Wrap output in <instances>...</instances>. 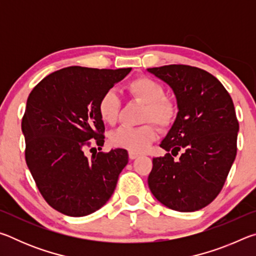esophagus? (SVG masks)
<instances>
[{"instance_id": "1", "label": "esophagus", "mask_w": 256, "mask_h": 256, "mask_svg": "<svg viewBox=\"0 0 256 256\" xmlns=\"http://www.w3.org/2000/svg\"><path fill=\"white\" fill-rule=\"evenodd\" d=\"M138 154H136V152H131V151H130L128 152V158L131 159V160H133V159H136V158H138Z\"/></svg>"}]
</instances>
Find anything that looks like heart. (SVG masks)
Masks as SVG:
<instances>
[{"label":"heart","instance_id":"1","mask_svg":"<svg viewBox=\"0 0 256 256\" xmlns=\"http://www.w3.org/2000/svg\"><path fill=\"white\" fill-rule=\"evenodd\" d=\"M132 96L144 102L146 108L142 112V122H151L162 128H167L176 116V107L164 98V86L148 76H140L128 84ZM120 98L114 90H107L98 102V112L107 124H114L118 118ZM158 136L157 128L151 123L138 128L120 126L110 134V141L116 148H122L131 152H142Z\"/></svg>","mask_w":256,"mask_h":256}]
</instances>
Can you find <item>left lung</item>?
I'll return each mask as SVG.
<instances>
[{
  "label": "left lung",
  "mask_w": 256,
  "mask_h": 256,
  "mask_svg": "<svg viewBox=\"0 0 256 256\" xmlns=\"http://www.w3.org/2000/svg\"><path fill=\"white\" fill-rule=\"evenodd\" d=\"M146 71L170 86L178 108L160 144L167 154L152 159L149 188L172 210H200L220 193L236 157L240 125L232 99L202 68L172 64Z\"/></svg>",
  "instance_id": "left-lung-1"
}]
</instances>
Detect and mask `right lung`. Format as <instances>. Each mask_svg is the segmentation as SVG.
Listing matches in <instances>:
<instances>
[{
    "label": "right lung",
    "mask_w": 256,
    "mask_h": 256,
    "mask_svg": "<svg viewBox=\"0 0 256 256\" xmlns=\"http://www.w3.org/2000/svg\"><path fill=\"white\" fill-rule=\"evenodd\" d=\"M132 68L68 66L50 73L30 92L21 123L26 162L42 198L55 210L84 216L106 204L128 162L125 149L84 154L104 144L98 102ZM94 149V148H92Z\"/></svg>",
    "instance_id": "right-lung-1"
}]
</instances>
